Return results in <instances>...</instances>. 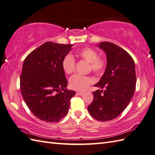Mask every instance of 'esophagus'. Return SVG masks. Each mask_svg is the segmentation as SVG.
Segmentation results:
<instances>
[{
	"mask_svg": "<svg viewBox=\"0 0 155 155\" xmlns=\"http://www.w3.org/2000/svg\"><path fill=\"white\" fill-rule=\"evenodd\" d=\"M77 94H78V95L81 96V95H83V94H84V92H83V91H77Z\"/></svg>",
	"mask_w": 155,
	"mask_h": 155,
	"instance_id": "obj_1",
	"label": "esophagus"
}]
</instances>
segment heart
<instances>
[{
	"instance_id": "heart-1",
	"label": "heart",
	"mask_w": 155,
	"mask_h": 155,
	"mask_svg": "<svg viewBox=\"0 0 155 155\" xmlns=\"http://www.w3.org/2000/svg\"><path fill=\"white\" fill-rule=\"evenodd\" d=\"M76 55L82 59L90 63V69L95 74L103 73L106 68V61L102 58H97V53L90 47H85L77 51ZM75 61L70 54L66 55L62 61V68L66 74H70L74 71ZM92 80L88 76L75 74L69 79V86L71 89L82 91L86 90L91 83Z\"/></svg>"
}]
</instances>
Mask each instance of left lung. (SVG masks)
<instances>
[{"label": "left lung", "mask_w": 155, "mask_h": 155, "mask_svg": "<svg viewBox=\"0 0 155 155\" xmlns=\"http://www.w3.org/2000/svg\"><path fill=\"white\" fill-rule=\"evenodd\" d=\"M97 46L105 52L107 65L94 86L105 90L94 91L93 101L87 109L97 120L109 121L124 111L134 95L137 82L135 64L128 52L115 44L100 42Z\"/></svg>", "instance_id": "left-lung-1"}]
</instances>
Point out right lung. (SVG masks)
<instances>
[{"label":"right lung","instance_id":"obj_1","mask_svg":"<svg viewBox=\"0 0 155 155\" xmlns=\"http://www.w3.org/2000/svg\"><path fill=\"white\" fill-rule=\"evenodd\" d=\"M70 44L46 42L25 58L20 76L25 102L41 120L58 122L68 114L75 91L68 90L62 61Z\"/></svg>","mask_w":155,"mask_h":155}]
</instances>
